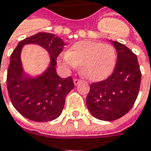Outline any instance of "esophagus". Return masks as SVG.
Instances as JSON below:
<instances>
[{
  "mask_svg": "<svg viewBox=\"0 0 151 151\" xmlns=\"http://www.w3.org/2000/svg\"><path fill=\"white\" fill-rule=\"evenodd\" d=\"M73 82H74V85H78L80 82H81V79H79V78H73Z\"/></svg>",
  "mask_w": 151,
  "mask_h": 151,
  "instance_id": "34e87169",
  "label": "esophagus"
}]
</instances>
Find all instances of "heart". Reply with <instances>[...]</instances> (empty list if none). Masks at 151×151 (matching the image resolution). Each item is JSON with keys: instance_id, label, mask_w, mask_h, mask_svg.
I'll use <instances>...</instances> for the list:
<instances>
[{"instance_id": "b5f03b06", "label": "heart", "mask_w": 151, "mask_h": 151, "mask_svg": "<svg viewBox=\"0 0 151 151\" xmlns=\"http://www.w3.org/2000/svg\"><path fill=\"white\" fill-rule=\"evenodd\" d=\"M117 59L114 47L93 41L75 43L60 57V63L68 69L80 65L82 74L92 81H101L113 73Z\"/></svg>"}]
</instances>
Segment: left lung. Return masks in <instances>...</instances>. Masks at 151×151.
I'll use <instances>...</instances> for the list:
<instances>
[{"label": "left lung", "mask_w": 151, "mask_h": 151, "mask_svg": "<svg viewBox=\"0 0 151 151\" xmlns=\"http://www.w3.org/2000/svg\"><path fill=\"white\" fill-rule=\"evenodd\" d=\"M117 51L113 73L106 79L93 82L86 97L90 113L102 121H114L126 114L135 104L142 73L136 54L124 45L112 41Z\"/></svg>", "instance_id": "1"}]
</instances>
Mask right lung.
Returning a JSON list of instances; mask_svg holds the SVG:
<instances>
[{
  "mask_svg": "<svg viewBox=\"0 0 151 151\" xmlns=\"http://www.w3.org/2000/svg\"><path fill=\"white\" fill-rule=\"evenodd\" d=\"M37 43L51 55V65L45 74L32 79L23 74L19 54L22 46ZM65 43L53 34L39 32L22 40L10 57L7 73V87L15 108L24 117L35 122H49L57 119L63 111L66 95L74 87L72 77L62 78L57 74V58Z\"/></svg>",
  "mask_w": 151,
  "mask_h": 151,
  "instance_id": "1",
  "label": "right lung"
}]
</instances>
